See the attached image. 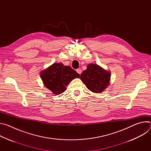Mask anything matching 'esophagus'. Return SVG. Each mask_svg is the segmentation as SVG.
Wrapping results in <instances>:
<instances>
[{"mask_svg": "<svg viewBox=\"0 0 151 151\" xmlns=\"http://www.w3.org/2000/svg\"><path fill=\"white\" fill-rule=\"evenodd\" d=\"M76 72H77V73H78V74H79V75H81V73H82V70L81 69H76Z\"/></svg>", "mask_w": 151, "mask_h": 151, "instance_id": "esophagus-1", "label": "esophagus"}]
</instances>
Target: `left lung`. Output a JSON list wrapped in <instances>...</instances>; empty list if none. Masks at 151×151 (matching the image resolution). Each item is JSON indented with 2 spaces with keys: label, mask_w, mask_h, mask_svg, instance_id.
<instances>
[{
  "label": "left lung",
  "mask_w": 151,
  "mask_h": 151,
  "mask_svg": "<svg viewBox=\"0 0 151 151\" xmlns=\"http://www.w3.org/2000/svg\"><path fill=\"white\" fill-rule=\"evenodd\" d=\"M111 73L96 64H88L81 75V80L87 88L94 93H100L108 87Z\"/></svg>",
  "instance_id": "1"
}]
</instances>
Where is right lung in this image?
<instances>
[{"instance_id": "add662e5", "label": "right lung", "mask_w": 151, "mask_h": 151, "mask_svg": "<svg viewBox=\"0 0 151 151\" xmlns=\"http://www.w3.org/2000/svg\"><path fill=\"white\" fill-rule=\"evenodd\" d=\"M40 78L45 87L54 94L58 95L66 90L68 84L80 75L70 66L55 63L40 73Z\"/></svg>"}]
</instances>
